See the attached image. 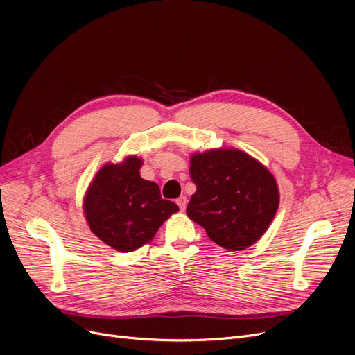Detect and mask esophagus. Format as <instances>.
Here are the masks:
<instances>
[{"mask_svg": "<svg viewBox=\"0 0 355 355\" xmlns=\"http://www.w3.org/2000/svg\"><path fill=\"white\" fill-rule=\"evenodd\" d=\"M187 197L185 196H181L178 200H177V204H178V207H180V210L181 211H184L185 210V207H187Z\"/></svg>", "mask_w": 355, "mask_h": 355, "instance_id": "esophagus-1", "label": "esophagus"}]
</instances>
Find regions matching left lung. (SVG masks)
I'll list each match as a JSON object with an SVG mask.
<instances>
[{"instance_id":"1","label":"left lung","mask_w":355,"mask_h":355,"mask_svg":"<svg viewBox=\"0 0 355 355\" xmlns=\"http://www.w3.org/2000/svg\"><path fill=\"white\" fill-rule=\"evenodd\" d=\"M196 193L187 216L214 243L230 252L248 249L263 236L279 207L275 177L240 149H210L191 157Z\"/></svg>"}]
</instances>
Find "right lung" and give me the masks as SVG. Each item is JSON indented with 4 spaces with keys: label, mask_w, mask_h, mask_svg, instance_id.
<instances>
[{
    "label": "right lung",
    "mask_w": 355,
    "mask_h": 355,
    "mask_svg": "<svg viewBox=\"0 0 355 355\" xmlns=\"http://www.w3.org/2000/svg\"><path fill=\"white\" fill-rule=\"evenodd\" d=\"M142 159L132 155L106 164L90 182L83 210L90 230L118 252H134L151 241L162 223L180 209L164 200L154 181L139 175Z\"/></svg>",
    "instance_id": "obj_1"
}]
</instances>
